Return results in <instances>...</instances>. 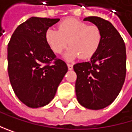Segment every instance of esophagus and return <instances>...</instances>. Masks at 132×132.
<instances>
[{
    "label": "esophagus",
    "mask_w": 132,
    "mask_h": 132,
    "mask_svg": "<svg viewBox=\"0 0 132 132\" xmlns=\"http://www.w3.org/2000/svg\"><path fill=\"white\" fill-rule=\"evenodd\" d=\"M68 65V70H72V69H73V65H72V64H67Z\"/></svg>",
    "instance_id": "34e87169"
}]
</instances>
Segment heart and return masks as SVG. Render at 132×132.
Segmentation results:
<instances>
[{
    "mask_svg": "<svg viewBox=\"0 0 132 132\" xmlns=\"http://www.w3.org/2000/svg\"><path fill=\"white\" fill-rule=\"evenodd\" d=\"M45 41L55 53H61L69 44L71 47L63 55L66 61L79 56L86 60L92 57L100 48L102 35L96 26L68 18L60 23L58 30L49 28L45 32Z\"/></svg>",
    "mask_w": 132,
    "mask_h": 132,
    "instance_id": "obj_1",
    "label": "heart"
}]
</instances>
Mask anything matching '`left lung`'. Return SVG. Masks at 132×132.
I'll use <instances>...</instances> for the list:
<instances>
[{"mask_svg":"<svg viewBox=\"0 0 132 132\" xmlns=\"http://www.w3.org/2000/svg\"><path fill=\"white\" fill-rule=\"evenodd\" d=\"M83 20L101 30L102 41L90 61L73 66L77 75L76 94L81 105L97 110L113 102L122 89L126 76V48L119 32L109 21L97 16Z\"/></svg>","mask_w":132,"mask_h":132,"instance_id":"8db88e82","label":"left lung"}]
</instances>
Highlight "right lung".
Instances as JSON below:
<instances>
[{"mask_svg":"<svg viewBox=\"0 0 132 132\" xmlns=\"http://www.w3.org/2000/svg\"><path fill=\"white\" fill-rule=\"evenodd\" d=\"M60 19L30 17L19 25L8 45V71L17 97L30 108L48 105L68 71L45 41V32ZM45 63H48L44 65Z\"/></svg>","mask_w":132,"mask_h":132,"instance_id":"add662e5","label":"right lung"}]
</instances>
